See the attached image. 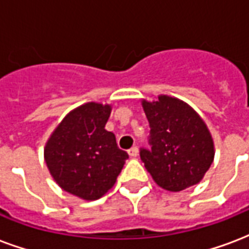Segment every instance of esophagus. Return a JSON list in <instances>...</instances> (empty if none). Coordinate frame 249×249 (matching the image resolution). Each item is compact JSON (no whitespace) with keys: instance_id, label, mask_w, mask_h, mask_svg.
Wrapping results in <instances>:
<instances>
[{"instance_id":"1","label":"esophagus","mask_w":249,"mask_h":249,"mask_svg":"<svg viewBox=\"0 0 249 249\" xmlns=\"http://www.w3.org/2000/svg\"><path fill=\"white\" fill-rule=\"evenodd\" d=\"M128 155L130 157H137V155H139V148L137 146H132L129 151H128Z\"/></svg>"}]
</instances>
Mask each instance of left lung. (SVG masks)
<instances>
[{"label":"left lung","instance_id":"left-lung-1","mask_svg":"<svg viewBox=\"0 0 249 249\" xmlns=\"http://www.w3.org/2000/svg\"><path fill=\"white\" fill-rule=\"evenodd\" d=\"M141 105L151 126V149H141L140 157L155 183L169 192L200 183L214 157L204 120L191 105L167 94Z\"/></svg>","mask_w":249,"mask_h":249}]
</instances>
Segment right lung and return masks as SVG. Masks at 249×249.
<instances>
[{"label": "right lung", "instance_id": "1", "mask_svg": "<svg viewBox=\"0 0 249 249\" xmlns=\"http://www.w3.org/2000/svg\"><path fill=\"white\" fill-rule=\"evenodd\" d=\"M112 105L87 103L73 109L53 130L44 157L53 180L65 192L97 200L113 187L128 153L105 129Z\"/></svg>", "mask_w": 249, "mask_h": 249}]
</instances>
